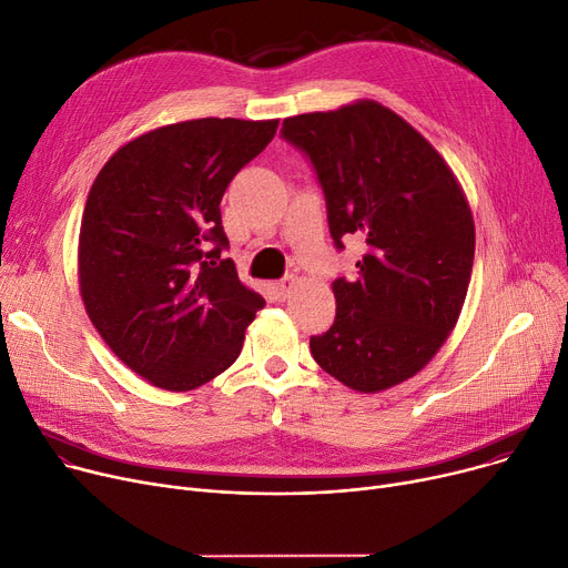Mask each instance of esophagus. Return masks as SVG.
<instances>
[{
	"instance_id": "34e87169",
	"label": "esophagus",
	"mask_w": 568,
	"mask_h": 568,
	"mask_svg": "<svg viewBox=\"0 0 568 568\" xmlns=\"http://www.w3.org/2000/svg\"><path fill=\"white\" fill-rule=\"evenodd\" d=\"M295 282H297V277H295V275H284V277H282V280L275 284L277 297H280V300H286V297L291 295V291H293Z\"/></svg>"
}]
</instances>
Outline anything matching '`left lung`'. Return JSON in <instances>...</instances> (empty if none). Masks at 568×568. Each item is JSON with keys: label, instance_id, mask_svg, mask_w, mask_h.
Wrapping results in <instances>:
<instances>
[{"label": "left lung", "instance_id": "8db88e82", "mask_svg": "<svg viewBox=\"0 0 568 568\" xmlns=\"http://www.w3.org/2000/svg\"><path fill=\"white\" fill-rule=\"evenodd\" d=\"M325 194L335 247L362 239L355 280L337 277V316L314 359L357 392L415 376L454 329L475 258V222L440 153L392 110L359 100L284 119Z\"/></svg>", "mask_w": 568, "mask_h": 568}]
</instances>
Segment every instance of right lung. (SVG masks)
<instances>
[{"instance_id":"right-lung-1","label":"right lung","mask_w":568,"mask_h":568,"mask_svg":"<svg viewBox=\"0 0 568 568\" xmlns=\"http://www.w3.org/2000/svg\"><path fill=\"white\" fill-rule=\"evenodd\" d=\"M280 121L196 119L121 146L95 176L80 231V288L100 337L170 392L236 362L265 300L224 256L220 202Z\"/></svg>"}]
</instances>
